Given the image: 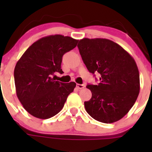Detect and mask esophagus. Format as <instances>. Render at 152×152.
Listing matches in <instances>:
<instances>
[{"label": "esophagus", "instance_id": "1", "mask_svg": "<svg viewBox=\"0 0 152 152\" xmlns=\"http://www.w3.org/2000/svg\"><path fill=\"white\" fill-rule=\"evenodd\" d=\"M76 87L79 89H82V88H85V84H79V83H77L76 84Z\"/></svg>", "mask_w": 152, "mask_h": 152}]
</instances>
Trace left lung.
<instances>
[{
    "label": "left lung",
    "instance_id": "left-lung-1",
    "mask_svg": "<svg viewBox=\"0 0 152 152\" xmlns=\"http://www.w3.org/2000/svg\"><path fill=\"white\" fill-rule=\"evenodd\" d=\"M77 46L87 69L101 76L98 85H87L92 97L84 102L86 111L102 123L118 121L132 109L139 94L135 61L121 46L106 38H84Z\"/></svg>",
    "mask_w": 152,
    "mask_h": 152
}]
</instances>
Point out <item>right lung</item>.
I'll return each mask as SVG.
<instances>
[{
	"mask_svg": "<svg viewBox=\"0 0 152 152\" xmlns=\"http://www.w3.org/2000/svg\"><path fill=\"white\" fill-rule=\"evenodd\" d=\"M78 40L62 35H51L34 42L15 65L14 81L17 96L23 108L35 117L47 119L64 107L74 91L75 82L55 81L56 72L63 74L62 57L76 46Z\"/></svg>",
	"mask_w": 152,
	"mask_h": 152,
	"instance_id": "1",
	"label": "right lung"
}]
</instances>
